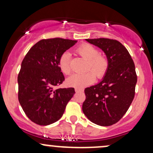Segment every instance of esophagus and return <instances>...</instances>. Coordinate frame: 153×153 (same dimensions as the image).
I'll return each mask as SVG.
<instances>
[{"label": "esophagus", "mask_w": 153, "mask_h": 153, "mask_svg": "<svg viewBox=\"0 0 153 153\" xmlns=\"http://www.w3.org/2000/svg\"><path fill=\"white\" fill-rule=\"evenodd\" d=\"M75 92H82V91H83V90H82V89L77 88H75Z\"/></svg>", "instance_id": "obj_1"}]
</instances>
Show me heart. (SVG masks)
<instances>
[{
    "mask_svg": "<svg viewBox=\"0 0 153 153\" xmlns=\"http://www.w3.org/2000/svg\"><path fill=\"white\" fill-rule=\"evenodd\" d=\"M77 52L80 56L88 60V71L91 70L93 72L88 71L82 74H73L67 79V83L71 87L82 88L94 82L96 79L95 74L99 78L103 77L108 70V60L106 56L99 54V50L96 47L89 44L80 45L77 49ZM58 65L61 72L65 75H69L71 73V54L69 52H64L60 56Z\"/></svg>",
    "mask_w": 153,
    "mask_h": 153,
    "instance_id": "1",
    "label": "heart"
}]
</instances>
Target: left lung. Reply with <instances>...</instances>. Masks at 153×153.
I'll return each instance as SVG.
<instances>
[{
  "mask_svg": "<svg viewBox=\"0 0 153 153\" xmlns=\"http://www.w3.org/2000/svg\"><path fill=\"white\" fill-rule=\"evenodd\" d=\"M86 41L105 52L108 67L99 84L85 89L82 109L94 124L111 126L122 118L134 99L137 80L134 63L126 47L117 40L99 38Z\"/></svg>",
  "mask_w": 153,
  "mask_h": 153,
  "instance_id": "obj_1",
  "label": "left lung"
}]
</instances>
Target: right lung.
<instances>
[{"label": "right lung", "instance_id": "right-lung-1", "mask_svg": "<svg viewBox=\"0 0 153 153\" xmlns=\"http://www.w3.org/2000/svg\"><path fill=\"white\" fill-rule=\"evenodd\" d=\"M76 40L54 38L42 39L33 46L22 62L18 75V98L31 122L46 126L62 117L73 88H57L65 80L58 65L59 57Z\"/></svg>", "mask_w": 153, "mask_h": 153}]
</instances>
